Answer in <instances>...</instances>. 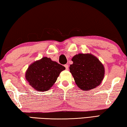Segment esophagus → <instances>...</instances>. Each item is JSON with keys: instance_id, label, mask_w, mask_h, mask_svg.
Listing matches in <instances>:
<instances>
[{"instance_id": "esophagus-1", "label": "esophagus", "mask_w": 127, "mask_h": 127, "mask_svg": "<svg viewBox=\"0 0 127 127\" xmlns=\"http://www.w3.org/2000/svg\"><path fill=\"white\" fill-rule=\"evenodd\" d=\"M65 67L66 70H68V65H67V64H66V65H65Z\"/></svg>"}]
</instances>
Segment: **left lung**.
<instances>
[{"label":"left lung","mask_w":127,"mask_h":127,"mask_svg":"<svg viewBox=\"0 0 127 127\" xmlns=\"http://www.w3.org/2000/svg\"><path fill=\"white\" fill-rule=\"evenodd\" d=\"M73 64L70 66V72L79 88L89 91L98 86L105 75L102 64L91 53H79L72 59Z\"/></svg>","instance_id":"8db88e82"}]
</instances>
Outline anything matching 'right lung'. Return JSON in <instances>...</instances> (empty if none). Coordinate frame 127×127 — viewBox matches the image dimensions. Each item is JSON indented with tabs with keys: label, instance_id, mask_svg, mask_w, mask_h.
Listing matches in <instances>:
<instances>
[{
	"label": "right lung",
	"instance_id": "right-lung-1",
	"mask_svg": "<svg viewBox=\"0 0 127 127\" xmlns=\"http://www.w3.org/2000/svg\"><path fill=\"white\" fill-rule=\"evenodd\" d=\"M65 69L64 66L44 57L29 66L25 78L35 90L44 92L52 87L60 72Z\"/></svg>",
	"mask_w": 127,
	"mask_h": 127
}]
</instances>
